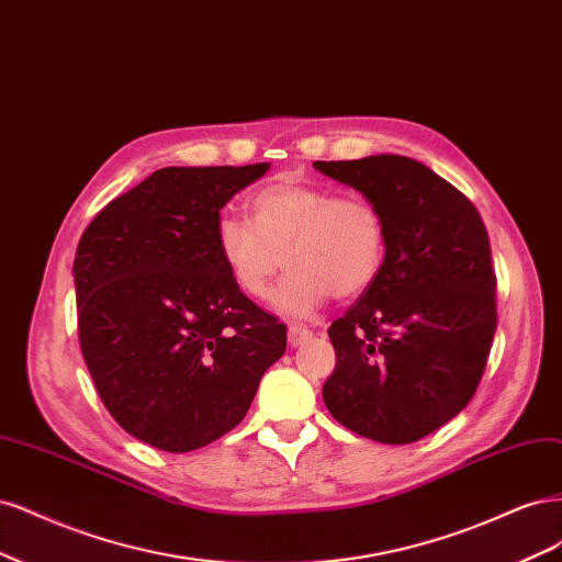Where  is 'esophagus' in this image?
I'll list each match as a JSON object with an SVG mask.
<instances>
[{"instance_id": "34e87169", "label": "esophagus", "mask_w": 562, "mask_h": 562, "mask_svg": "<svg viewBox=\"0 0 562 562\" xmlns=\"http://www.w3.org/2000/svg\"><path fill=\"white\" fill-rule=\"evenodd\" d=\"M286 336H289V342H292V346H301L303 340H307V338L313 336V329L303 327V324H289Z\"/></svg>"}]
</instances>
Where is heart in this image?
<instances>
[{"label":"heart","instance_id":"b5f03b06","mask_svg":"<svg viewBox=\"0 0 562 562\" xmlns=\"http://www.w3.org/2000/svg\"><path fill=\"white\" fill-rule=\"evenodd\" d=\"M249 222L224 214L216 249L243 294L266 299L284 263L289 273L273 301L305 317L331 294L350 301L378 280L387 255L385 216L367 195L280 179L247 201Z\"/></svg>","mask_w":562,"mask_h":562}]
</instances>
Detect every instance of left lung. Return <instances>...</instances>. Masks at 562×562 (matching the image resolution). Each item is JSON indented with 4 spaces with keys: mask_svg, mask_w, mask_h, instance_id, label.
<instances>
[{
    "mask_svg": "<svg viewBox=\"0 0 562 562\" xmlns=\"http://www.w3.org/2000/svg\"><path fill=\"white\" fill-rule=\"evenodd\" d=\"M383 212L378 280L329 327V413L359 437L413 443L472 402L497 329L491 240L469 198L423 162L315 160Z\"/></svg>",
    "mask_w": 562,
    "mask_h": 562,
    "instance_id": "1",
    "label": "left lung"
}]
</instances>
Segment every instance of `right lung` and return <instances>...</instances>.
<instances>
[{
    "label": "right lung",
    "mask_w": 562,
    "mask_h": 562,
    "mask_svg": "<svg viewBox=\"0 0 562 562\" xmlns=\"http://www.w3.org/2000/svg\"><path fill=\"white\" fill-rule=\"evenodd\" d=\"M255 166L162 168L106 203L75 257L79 346L112 418L158 450L203 448L238 425L286 327L235 286L220 210Z\"/></svg>",
    "instance_id": "add662e5"
}]
</instances>
